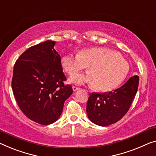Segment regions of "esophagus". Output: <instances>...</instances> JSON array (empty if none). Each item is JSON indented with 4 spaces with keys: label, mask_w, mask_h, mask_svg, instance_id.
Instances as JSON below:
<instances>
[{
    "label": "esophagus",
    "mask_w": 156,
    "mask_h": 156,
    "mask_svg": "<svg viewBox=\"0 0 156 156\" xmlns=\"http://www.w3.org/2000/svg\"><path fill=\"white\" fill-rule=\"evenodd\" d=\"M72 88H73V90L74 92L77 91V90H80V88L78 87H76V86H73V87H72Z\"/></svg>",
    "instance_id": "esophagus-1"
}]
</instances>
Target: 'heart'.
I'll use <instances>...</instances> for the list:
<instances>
[{"instance_id": "obj_1", "label": "heart", "mask_w": 156, "mask_h": 156, "mask_svg": "<svg viewBox=\"0 0 156 156\" xmlns=\"http://www.w3.org/2000/svg\"><path fill=\"white\" fill-rule=\"evenodd\" d=\"M62 66L69 75H73L87 66L88 72L72 76L76 84L94 85L99 91L115 89L125 80L129 70L128 62L117 52L106 48L80 50L77 55L68 54L62 59Z\"/></svg>"}]
</instances>
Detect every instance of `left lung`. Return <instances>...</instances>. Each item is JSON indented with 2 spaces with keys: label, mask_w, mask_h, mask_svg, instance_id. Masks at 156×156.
Instances as JSON below:
<instances>
[{
  "label": "left lung",
  "mask_w": 156,
  "mask_h": 156,
  "mask_svg": "<svg viewBox=\"0 0 156 156\" xmlns=\"http://www.w3.org/2000/svg\"><path fill=\"white\" fill-rule=\"evenodd\" d=\"M139 80V76H134L114 91L91 93L86 108L90 121L106 127L121 119L128 111L135 97Z\"/></svg>",
  "instance_id": "8db88e82"
}]
</instances>
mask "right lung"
Here are the masks:
<instances>
[{"instance_id":"obj_1","label":"right lung","mask_w":156,"mask_h":156,"mask_svg":"<svg viewBox=\"0 0 156 156\" xmlns=\"http://www.w3.org/2000/svg\"><path fill=\"white\" fill-rule=\"evenodd\" d=\"M55 41H46L27 50L16 61L12 88L23 113L39 124L48 125L61 115L66 99L73 93L63 73Z\"/></svg>"}]
</instances>
